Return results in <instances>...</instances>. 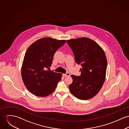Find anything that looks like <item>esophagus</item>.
Wrapping results in <instances>:
<instances>
[{
	"label": "esophagus",
	"instance_id": "esophagus-1",
	"mask_svg": "<svg viewBox=\"0 0 129 129\" xmlns=\"http://www.w3.org/2000/svg\"><path fill=\"white\" fill-rule=\"evenodd\" d=\"M63 76L64 77H69L70 76V74L69 73H67L66 74H63Z\"/></svg>",
	"mask_w": 129,
	"mask_h": 129
}]
</instances>
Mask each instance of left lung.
Segmentation results:
<instances>
[{
	"instance_id": "left-lung-1",
	"label": "left lung",
	"mask_w": 129,
	"mask_h": 129,
	"mask_svg": "<svg viewBox=\"0 0 129 129\" xmlns=\"http://www.w3.org/2000/svg\"><path fill=\"white\" fill-rule=\"evenodd\" d=\"M67 43L76 63L82 67L79 77L71 76L70 92L79 99H91L99 92L105 80L107 61L104 51L97 43L86 37L67 40Z\"/></svg>"
}]
</instances>
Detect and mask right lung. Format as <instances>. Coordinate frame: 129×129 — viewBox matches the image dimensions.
I'll return each mask as SVG.
<instances>
[{
	"mask_svg": "<svg viewBox=\"0 0 129 129\" xmlns=\"http://www.w3.org/2000/svg\"><path fill=\"white\" fill-rule=\"evenodd\" d=\"M66 40L44 38L33 43L26 50L21 67V77L26 87L33 94L46 97L51 94L62 74L49 69L54 53Z\"/></svg>",
	"mask_w": 129,
	"mask_h": 129,
	"instance_id": "add662e5",
	"label": "right lung"
}]
</instances>
